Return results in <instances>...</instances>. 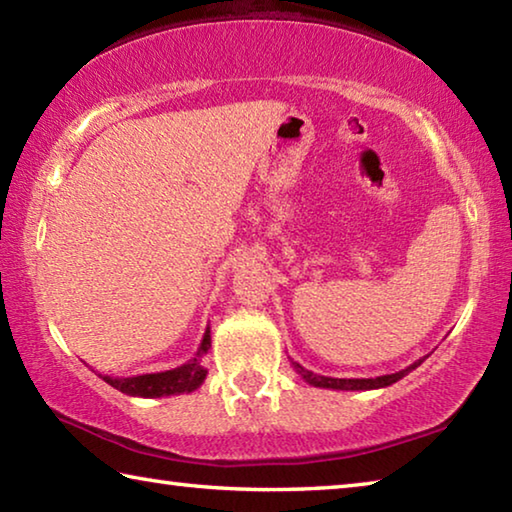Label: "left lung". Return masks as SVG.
Listing matches in <instances>:
<instances>
[{"instance_id": "1", "label": "left lung", "mask_w": 512, "mask_h": 512, "mask_svg": "<svg viewBox=\"0 0 512 512\" xmlns=\"http://www.w3.org/2000/svg\"><path fill=\"white\" fill-rule=\"evenodd\" d=\"M424 359H418L411 363L409 368H404L400 372H393V375H381V377H370V379H339V377H325V375H316L307 368H302L300 363L291 361L293 368H296L298 375L307 381V384L316 386V388H332V391H375V388H386L400 381L404 375H409L411 370L420 366Z\"/></svg>"}]
</instances>
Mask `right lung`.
Returning a JSON list of instances; mask_svg holds the SVG:
<instances>
[{
  "label": "right lung",
  "mask_w": 512,
  "mask_h": 512,
  "mask_svg": "<svg viewBox=\"0 0 512 512\" xmlns=\"http://www.w3.org/2000/svg\"><path fill=\"white\" fill-rule=\"evenodd\" d=\"M210 345H212L210 327H205L203 341L198 345L196 357L183 363V366L164 370V372H151V375H137V377H108V375H101V377L106 384L131 397H169V395H180V393H192L207 377L203 357L207 354V350H210Z\"/></svg>",
  "instance_id": "obj_1"
}]
</instances>
